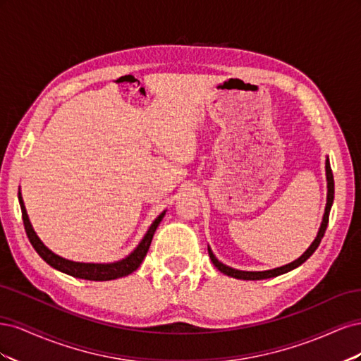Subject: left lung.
I'll return each mask as SVG.
<instances>
[{
	"mask_svg": "<svg viewBox=\"0 0 361 361\" xmlns=\"http://www.w3.org/2000/svg\"><path fill=\"white\" fill-rule=\"evenodd\" d=\"M325 176H326V204H325V211H324V216H322V223H321V227L318 231V235H316V238L313 239V243L298 259H295L293 262H290V264H288V265H283V267H279V268H274V269H268V271H241V269H235V268L224 265L223 262H220L215 257L211 247L207 245V253H209V257L212 260L214 267L218 271H221L223 274H226L228 277H233V279H239V280H264V279H271V277H277V276L285 274V272H289L295 268H298L301 264H304V262L314 253V250L319 247L321 239L325 233V228H326V226H329V216H330V211H331L333 200H334V179H333V171H331V167H330L329 157H326V159H325Z\"/></svg>",
	"mask_w": 361,
	"mask_h": 361,
	"instance_id": "left-lung-1",
	"label": "left lung"
}]
</instances>
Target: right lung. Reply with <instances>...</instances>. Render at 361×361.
<instances>
[{
	"label": "right lung",
	"mask_w": 361,
	"mask_h": 361,
	"mask_svg": "<svg viewBox=\"0 0 361 361\" xmlns=\"http://www.w3.org/2000/svg\"><path fill=\"white\" fill-rule=\"evenodd\" d=\"M18 199H19V204H20V211H23V220H24L27 236L30 239L31 245L35 247V250L37 251V255L54 269L64 272V274L72 276L75 279H84V280H92V281L116 280V279H120V277H126V276L130 274V272H134L141 265L143 259L146 257L147 250L150 247L152 238H154V235H155L157 227L159 226L164 215H166V212H167V211H162L155 218V221L150 224V227L147 228V232L143 236V239H141L138 245L133 251H130V253L126 257L116 260V262H108V264H94V262H75V260L64 259V257L54 253L52 250H49L45 244L40 241V238L37 236V233L35 232V228H32V226L30 223V218H28V214H27V209H25V204H24V200H23V194H20V190L18 192Z\"/></svg>",
	"instance_id": "1"
}]
</instances>
